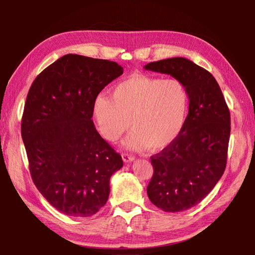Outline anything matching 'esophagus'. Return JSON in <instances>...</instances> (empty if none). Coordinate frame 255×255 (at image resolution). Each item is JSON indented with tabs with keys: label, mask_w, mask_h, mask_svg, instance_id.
I'll return each instance as SVG.
<instances>
[{
	"label": "esophagus",
	"mask_w": 255,
	"mask_h": 255,
	"mask_svg": "<svg viewBox=\"0 0 255 255\" xmlns=\"http://www.w3.org/2000/svg\"><path fill=\"white\" fill-rule=\"evenodd\" d=\"M122 159L125 160L126 163H129V161H133L135 159V156L128 153H122Z\"/></svg>",
	"instance_id": "34e87169"
}]
</instances>
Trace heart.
Returning a JSON list of instances; mask_svg holds the SVG:
<instances>
[{"mask_svg":"<svg viewBox=\"0 0 255 255\" xmlns=\"http://www.w3.org/2000/svg\"><path fill=\"white\" fill-rule=\"evenodd\" d=\"M188 110V90L179 80L135 74L115 85L110 97H98L92 114L105 139L117 141L132 125L127 148L157 151L180 136Z\"/></svg>","mask_w":255,"mask_h":255,"instance_id":"heart-1","label":"heart"}]
</instances>
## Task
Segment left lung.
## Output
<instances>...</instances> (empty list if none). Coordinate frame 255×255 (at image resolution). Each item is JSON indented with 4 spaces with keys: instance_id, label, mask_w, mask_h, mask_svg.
<instances>
[{
    "instance_id": "1",
    "label": "left lung",
    "mask_w": 255,
    "mask_h": 255,
    "mask_svg": "<svg viewBox=\"0 0 255 255\" xmlns=\"http://www.w3.org/2000/svg\"><path fill=\"white\" fill-rule=\"evenodd\" d=\"M145 70L171 75L189 94L187 120L180 136L151 156L150 201L168 213L186 211L210 194L227 166L231 117L214 76L183 57L153 61Z\"/></svg>"
}]
</instances>
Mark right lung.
Segmentation results:
<instances>
[{"label": "right lung", "mask_w": 255, "mask_h": 255, "mask_svg": "<svg viewBox=\"0 0 255 255\" xmlns=\"http://www.w3.org/2000/svg\"><path fill=\"white\" fill-rule=\"evenodd\" d=\"M123 73L115 61L67 54L37 76L21 122L29 172L57 211L90 217L110 196L120 154L100 136L92 106L102 89Z\"/></svg>", "instance_id": "1"}]
</instances>
